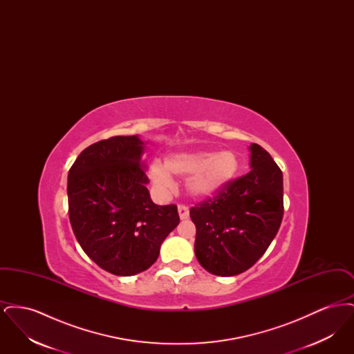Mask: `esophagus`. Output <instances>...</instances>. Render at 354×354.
<instances>
[{
    "mask_svg": "<svg viewBox=\"0 0 354 354\" xmlns=\"http://www.w3.org/2000/svg\"><path fill=\"white\" fill-rule=\"evenodd\" d=\"M178 212H179V216L182 220L187 219L189 216V209H188V207H185L183 204L178 205Z\"/></svg>",
    "mask_w": 354,
    "mask_h": 354,
    "instance_id": "34e87169",
    "label": "esophagus"
}]
</instances>
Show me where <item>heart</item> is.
Here are the masks:
<instances>
[{"instance_id": "b5f03b06", "label": "heart", "mask_w": 354, "mask_h": 354, "mask_svg": "<svg viewBox=\"0 0 354 354\" xmlns=\"http://www.w3.org/2000/svg\"><path fill=\"white\" fill-rule=\"evenodd\" d=\"M239 169V159L232 151L178 152L169 155L163 165L155 162L149 176L160 192H169L174 187L171 176L187 178V191L192 196L205 198L216 194L228 185Z\"/></svg>"}]
</instances>
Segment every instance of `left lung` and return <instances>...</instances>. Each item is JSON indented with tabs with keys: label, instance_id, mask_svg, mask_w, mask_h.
Here are the masks:
<instances>
[{
	"label": "left lung",
	"instance_id": "obj_1",
	"mask_svg": "<svg viewBox=\"0 0 354 354\" xmlns=\"http://www.w3.org/2000/svg\"><path fill=\"white\" fill-rule=\"evenodd\" d=\"M250 151L248 174L189 209L196 227V259L216 276L250 270L268 250L283 220V172L261 146L252 143Z\"/></svg>",
	"mask_w": 354,
	"mask_h": 354
}]
</instances>
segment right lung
I'll return each mask as SVG.
<instances>
[{
  "label": "right lung",
  "instance_id": "right-lung-1",
  "mask_svg": "<svg viewBox=\"0 0 354 354\" xmlns=\"http://www.w3.org/2000/svg\"><path fill=\"white\" fill-rule=\"evenodd\" d=\"M143 152L138 135L113 136L84 149L68 169L73 232L95 264L117 276L149 270L179 224L175 204L152 202Z\"/></svg>",
  "mask_w": 354,
  "mask_h": 354
}]
</instances>
